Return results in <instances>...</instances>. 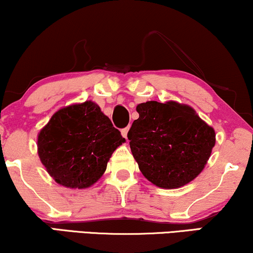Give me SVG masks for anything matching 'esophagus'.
<instances>
[{"label":"esophagus","mask_w":253,"mask_h":253,"mask_svg":"<svg viewBox=\"0 0 253 253\" xmlns=\"http://www.w3.org/2000/svg\"><path fill=\"white\" fill-rule=\"evenodd\" d=\"M128 130H129L128 127H126V128H123V129H121V135L127 139V134H128Z\"/></svg>","instance_id":"34e87169"}]
</instances>
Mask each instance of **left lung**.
Instances as JSON below:
<instances>
[{
    "instance_id": "obj_1",
    "label": "left lung",
    "mask_w": 253,
    "mask_h": 253,
    "mask_svg": "<svg viewBox=\"0 0 253 253\" xmlns=\"http://www.w3.org/2000/svg\"><path fill=\"white\" fill-rule=\"evenodd\" d=\"M139 119L128 134L140 171L162 189H176L196 178L216 143L215 129L189 105L169 100L136 106Z\"/></svg>"
}]
</instances>
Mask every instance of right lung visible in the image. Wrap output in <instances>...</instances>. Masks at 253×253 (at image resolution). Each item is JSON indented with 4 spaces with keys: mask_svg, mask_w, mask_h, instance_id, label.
I'll use <instances>...</instances> for the list:
<instances>
[{
    "mask_svg": "<svg viewBox=\"0 0 253 253\" xmlns=\"http://www.w3.org/2000/svg\"><path fill=\"white\" fill-rule=\"evenodd\" d=\"M126 141L91 100L60 108L37 136L41 162L57 183L86 189L103 176L107 162Z\"/></svg>",
    "mask_w": 253,
    "mask_h": 253,
    "instance_id": "right-lung-1",
    "label": "right lung"
}]
</instances>
